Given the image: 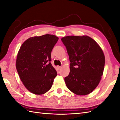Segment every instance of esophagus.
Masks as SVG:
<instances>
[{
    "label": "esophagus",
    "instance_id": "obj_1",
    "mask_svg": "<svg viewBox=\"0 0 120 120\" xmlns=\"http://www.w3.org/2000/svg\"><path fill=\"white\" fill-rule=\"evenodd\" d=\"M61 68V67H60V66H58V67H57V69L58 70H60Z\"/></svg>",
    "mask_w": 120,
    "mask_h": 120
}]
</instances>
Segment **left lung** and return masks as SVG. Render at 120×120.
I'll use <instances>...</instances> for the list:
<instances>
[{
	"mask_svg": "<svg viewBox=\"0 0 120 120\" xmlns=\"http://www.w3.org/2000/svg\"><path fill=\"white\" fill-rule=\"evenodd\" d=\"M69 56L70 72L64 81L68 88L78 95L92 92L103 75L105 56L101 48L91 38L67 36L61 39Z\"/></svg>",
	"mask_w": 120,
	"mask_h": 120,
	"instance_id": "left-lung-1",
	"label": "left lung"
}]
</instances>
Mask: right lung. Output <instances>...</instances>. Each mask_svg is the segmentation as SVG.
I'll return each instance as SVG.
<instances>
[{
	"label": "right lung",
	"mask_w": 120,
	"mask_h": 120,
	"mask_svg": "<svg viewBox=\"0 0 120 120\" xmlns=\"http://www.w3.org/2000/svg\"><path fill=\"white\" fill-rule=\"evenodd\" d=\"M59 38L45 34L25 41L17 53L16 68L19 78L28 90L41 95L50 90L57 71L50 61L51 53Z\"/></svg>",
	"instance_id": "right-lung-1"
}]
</instances>
